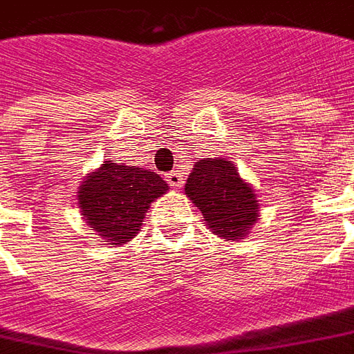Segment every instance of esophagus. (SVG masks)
I'll return each mask as SVG.
<instances>
[{"label":"esophagus","mask_w":354,"mask_h":354,"mask_svg":"<svg viewBox=\"0 0 354 354\" xmlns=\"http://www.w3.org/2000/svg\"><path fill=\"white\" fill-rule=\"evenodd\" d=\"M166 180H167V185L174 188H180L183 185H185V179H183V175H180V171H177V169L166 174Z\"/></svg>","instance_id":"obj_1"}]
</instances>
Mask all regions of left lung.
<instances>
[{"label": "left lung", "mask_w": 354, "mask_h": 354, "mask_svg": "<svg viewBox=\"0 0 354 354\" xmlns=\"http://www.w3.org/2000/svg\"><path fill=\"white\" fill-rule=\"evenodd\" d=\"M185 192L202 211L209 228L226 241L243 239L257 223V196L228 160H198L188 175Z\"/></svg>", "instance_id": "obj_1"}]
</instances>
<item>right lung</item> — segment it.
Returning <instances> with one entry per match:
<instances>
[{
  "instance_id": "right-lung-1",
  "label": "right lung",
  "mask_w": 354,
  "mask_h": 354,
  "mask_svg": "<svg viewBox=\"0 0 354 354\" xmlns=\"http://www.w3.org/2000/svg\"><path fill=\"white\" fill-rule=\"evenodd\" d=\"M166 192L167 183L154 171L107 160L81 185L79 207L90 228L117 247L138 234L151 202Z\"/></svg>"
}]
</instances>
